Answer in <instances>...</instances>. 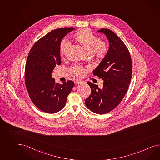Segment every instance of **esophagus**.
I'll return each mask as SVG.
<instances>
[{
  "label": "esophagus",
  "instance_id": "1",
  "mask_svg": "<svg viewBox=\"0 0 160 160\" xmlns=\"http://www.w3.org/2000/svg\"><path fill=\"white\" fill-rule=\"evenodd\" d=\"M75 83L76 84H81V83H83V81L82 80H81V79H77V80H75Z\"/></svg>",
  "mask_w": 160,
  "mask_h": 160
}]
</instances>
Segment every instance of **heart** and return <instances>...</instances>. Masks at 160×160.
<instances>
[{
	"mask_svg": "<svg viewBox=\"0 0 160 160\" xmlns=\"http://www.w3.org/2000/svg\"><path fill=\"white\" fill-rule=\"evenodd\" d=\"M74 37L81 43L86 52L91 53L92 52L98 58H104L108 52V46L106 42L99 41L98 37L89 29H81L75 33ZM69 46L70 42L68 40L66 39L62 40L60 43V52L62 54L65 53ZM74 71L78 75H81L83 73V70L80 67L77 66L74 68Z\"/></svg>",
	"mask_w": 160,
	"mask_h": 160,
	"instance_id": "heart-1",
	"label": "heart"
}]
</instances>
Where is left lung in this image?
Segmentation results:
<instances>
[{"instance_id": "8db88e82", "label": "left lung", "mask_w": 160, "mask_h": 160, "mask_svg": "<svg viewBox=\"0 0 160 160\" xmlns=\"http://www.w3.org/2000/svg\"><path fill=\"white\" fill-rule=\"evenodd\" d=\"M106 35L109 48L98 66L93 70L94 75L104 81L102 88L90 82L91 94L85 104L91 111L104 114L114 109L123 99L131 80L132 64L127 46L108 29L97 31Z\"/></svg>"}]
</instances>
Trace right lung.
<instances>
[{
  "label": "right lung",
  "mask_w": 160,
  "mask_h": 160,
  "mask_svg": "<svg viewBox=\"0 0 160 160\" xmlns=\"http://www.w3.org/2000/svg\"><path fill=\"white\" fill-rule=\"evenodd\" d=\"M74 29H54L38 40L29 51L25 66V85L34 105L43 112L52 114L62 109L74 87L72 81L56 83L51 74L55 66L61 64L62 39Z\"/></svg>",
  "instance_id": "1"
}]
</instances>
